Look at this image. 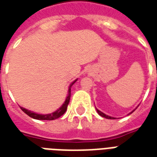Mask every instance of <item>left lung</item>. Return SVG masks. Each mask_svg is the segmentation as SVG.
<instances>
[{
  "instance_id": "obj_1",
  "label": "left lung",
  "mask_w": 157,
  "mask_h": 157,
  "mask_svg": "<svg viewBox=\"0 0 157 157\" xmlns=\"http://www.w3.org/2000/svg\"><path fill=\"white\" fill-rule=\"evenodd\" d=\"M96 111H97V112H98V114L101 116V117H105V118H106V119H114V117H109V116H107V115L104 114V113H102L101 111H100L99 110H97L96 109Z\"/></svg>"
}]
</instances>
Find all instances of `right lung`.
Segmentation results:
<instances>
[{
	"instance_id": "add662e5",
	"label": "right lung",
	"mask_w": 157,
	"mask_h": 157,
	"mask_svg": "<svg viewBox=\"0 0 157 157\" xmlns=\"http://www.w3.org/2000/svg\"><path fill=\"white\" fill-rule=\"evenodd\" d=\"M76 82V80H75V82H73L69 86V94H68V96L67 97V99L64 102V104L61 105V107L58 109L57 111H56L55 112H53V113H51V114H46V115H40V114H36V113H35V112H32L31 111H28V110H26L25 108L21 107V109L24 112H25V114L28 115L29 117H31V118H34V119H36V120H46V121H52V120H56V119H57L60 117H61L62 115L66 112L67 109V105L69 104L70 102V98H71V86H72V85Z\"/></svg>"
}]
</instances>
